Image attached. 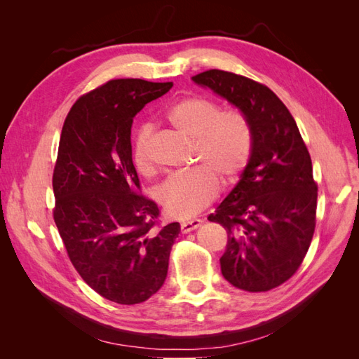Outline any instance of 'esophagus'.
<instances>
[{
    "label": "esophagus",
    "mask_w": 359,
    "mask_h": 359,
    "mask_svg": "<svg viewBox=\"0 0 359 359\" xmlns=\"http://www.w3.org/2000/svg\"><path fill=\"white\" fill-rule=\"evenodd\" d=\"M201 223H202V220H198V219L189 220V222H182V223H181V232H182V233L191 232V231L196 229V227H199Z\"/></svg>",
    "instance_id": "34e87169"
}]
</instances>
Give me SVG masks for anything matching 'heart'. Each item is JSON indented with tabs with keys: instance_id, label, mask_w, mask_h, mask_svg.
<instances>
[{
	"instance_id": "heart-1",
	"label": "heart",
	"mask_w": 359,
	"mask_h": 359,
	"mask_svg": "<svg viewBox=\"0 0 359 359\" xmlns=\"http://www.w3.org/2000/svg\"><path fill=\"white\" fill-rule=\"evenodd\" d=\"M166 119L180 133L194 140L193 165L186 173L169 177L156 190V199L172 219H190L208 206L223 187L232 184L244 170L252 149V128L247 116L236 107L220 106L203 95H190L173 103ZM153 127H139L133 142L137 170L153 175L156 165L149 153Z\"/></svg>"
}]
</instances>
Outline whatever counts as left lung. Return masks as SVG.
I'll return each instance as SVG.
<instances>
[{"mask_svg": "<svg viewBox=\"0 0 359 359\" xmlns=\"http://www.w3.org/2000/svg\"><path fill=\"white\" fill-rule=\"evenodd\" d=\"M193 81L235 104L252 128L241 180L208 215L227 233L222 274L245 292L271 290L297 273L316 227L318 184L309 149L292 114L266 85L217 69Z\"/></svg>", "mask_w": 359, "mask_h": 359, "instance_id": "obj_1", "label": "left lung"}]
</instances>
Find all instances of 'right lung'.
Masks as SVG:
<instances>
[{
  "label": "right lung",
  "mask_w": 359,
  "mask_h": 359,
  "mask_svg": "<svg viewBox=\"0 0 359 359\" xmlns=\"http://www.w3.org/2000/svg\"><path fill=\"white\" fill-rule=\"evenodd\" d=\"M172 82L111 79L81 95L66 116L53 168V220L82 280L123 306L163 286L180 223H160L140 191L132 123Z\"/></svg>",
  "instance_id": "add662e5"
}]
</instances>
